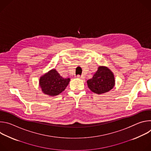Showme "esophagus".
<instances>
[{"label":"esophagus","instance_id":"34e87169","mask_svg":"<svg viewBox=\"0 0 151 151\" xmlns=\"http://www.w3.org/2000/svg\"><path fill=\"white\" fill-rule=\"evenodd\" d=\"M78 78H79V79H85V76H83V75H77V76H76Z\"/></svg>","mask_w":151,"mask_h":151}]
</instances>
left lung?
Returning <instances> with one entry per match:
<instances>
[{
    "instance_id": "1",
    "label": "left lung",
    "mask_w": 151,
    "mask_h": 151,
    "mask_svg": "<svg viewBox=\"0 0 151 151\" xmlns=\"http://www.w3.org/2000/svg\"><path fill=\"white\" fill-rule=\"evenodd\" d=\"M87 82L89 89L98 94L109 91L115 85L114 73L108 68L103 66H99L93 78Z\"/></svg>"
}]
</instances>
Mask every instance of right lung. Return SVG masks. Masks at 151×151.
Returning <instances> with one entry per match:
<instances>
[{
	"instance_id": "1",
	"label": "right lung",
	"mask_w": 151,
	"mask_h": 151,
	"mask_svg": "<svg viewBox=\"0 0 151 151\" xmlns=\"http://www.w3.org/2000/svg\"><path fill=\"white\" fill-rule=\"evenodd\" d=\"M70 81V78H63L53 69L41 76L39 83L43 93L53 97L60 94L65 90Z\"/></svg>"
}]
</instances>
